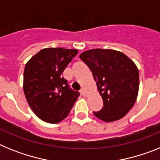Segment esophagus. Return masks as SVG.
Returning a JSON list of instances; mask_svg holds the SVG:
<instances>
[{
  "instance_id": "34e87169",
  "label": "esophagus",
  "mask_w": 160,
  "mask_h": 160,
  "mask_svg": "<svg viewBox=\"0 0 160 160\" xmlns=\"http://www.w3.org/2000/svg\"><path fill=\"white\" fill-rule=\"evenodd\" d=\"M80 93H81V94L82 96H87V90H86V89H85V88H82V90H80Z\"/></svg>"
}]
</instances>
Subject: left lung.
Instances as JSON below:
<instances>
[{
  "instance_id": "8db88e82",
  "label": "left lung",
  "mask_w": 160,
  "mask_h": 160,
  "mask_svg": "<svg viewBox=\"0 0 160 160\" xmlns=\"http://www.w3.org/2000/svg\"><path fill=\"white\" fill-rule=\"evenodd\" d=\"M79 58L92 72L103 100V107L94 115L107 122L123 118L138 96L139 75L135 62L122 52L108 49H89Z\"/></svg>"
}]
</instances>
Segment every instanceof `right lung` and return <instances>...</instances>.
I'll list each match as a JSON object with an SVG mask.
<instances>
[{"instance_id": "obj_1", "label": "right lung", "mask_w": 160, "mask_h": 160, "mask_svg": "<svg viewBox=\"0 0 160 160\" xmlns=\"http://www.w3.org/2000/svg\"><path fill=\"white\" fill-rule=\"evenodd\" d=\"M78 49L46 48L32 56L24 70L23 90L32 111L49 123H58L70 114L79 93L70 90L62 73Z\"/></svg>"}]
</instances>
